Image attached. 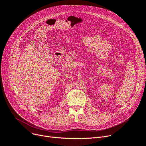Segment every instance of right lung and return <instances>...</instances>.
I'll list each match as a JSON object with an SVG mask.
<instances>
[{
  "mask_svg": "<svg viewBox=\"0 0 146 146\" xmlns=\"http://www.w3.org/2000/svg\"><path fill=\"white\" fill-rule=\"evenodd\" d=\"M40 112H41V111H40Z\"/></svg>",
  "mask_w": 146,
  "mask_h": 146,
  "instance_id": "right-lung-1",
  "label": "right lung"
}]
</instances>
